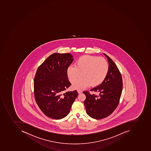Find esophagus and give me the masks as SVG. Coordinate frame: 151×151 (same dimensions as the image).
I'll return each mask as SVG.
<instances>
[{"label": "esophagus", "instance_id": "34e87169", "mask_svg": "<svg viewBox=\"0 0 151 151\" xmlns=\"http://www.w3.org/2000/svg\"><path fill=\"white\" fill-rule=\"evenodd\" d=\"M78 94H81L82 93V91L81 90H78Z\"/></svg>", "mask_w": 151, "mask_h": 151}]
</instances>
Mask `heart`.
<instances>
[{
  "label": "heart",
  "instance_id": "heart-1",
  "mask_svg": "<svg viewBox=\"0 0 151 151\" xmlns=\"http://www.w3.org/2000/svg\"><path fill=\"white\" fill-rule=\"evenodd\" d=\"M109 64L106 60L98 57L84 55L76 61L75 65H70L67 69L70 81L73 82V87L82 89L88 86H99L105 81L108 75Z\"/></svg>",
  "mask_w": 151,
  "mask_h": 151
}]
</instances>
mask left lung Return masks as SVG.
<instances>
[{
	"instance_id": "obj_1",
	"label": "left lung",
	"mask_w": 151,
	"mask_h": 151,
	"mask_svg": "<svg viewBox=\"0 0 151 151\" xmlns=\"http://www.w3.org/2000/svg\"><path fill=\"white\" fill-rule=\"evenodd\" d=\"M109 70L108 75L99 86L94 87L91 91L99 94L97 96L88 91L83 92L86 96L84 105L87 114L93 119H99L108 117L117 108L122 91L123 81L117 65L106 54Z\"/></svg>"
}]
</instances>
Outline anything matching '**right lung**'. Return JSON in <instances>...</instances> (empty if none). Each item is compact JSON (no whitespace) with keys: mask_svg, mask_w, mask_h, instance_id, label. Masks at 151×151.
Listing matches in <instances>:
<instances>
[{"mask_svg":"<svg viewBox=\"0 0 151 151\" xmlns=\"http://www.w3.org/2000/svg\"><path fill=\"white\" fill-rule=\"evenodd\" d=\"M73 61L70 53H53L37 70L34 80L35 99L49 118L60 119L66 117L78 96L76 90L65 93L71 85L67 69Z\"/></svg>","mask_w":151,"mask_h":151,"instance_id":"right-lung-1","label":"right lung"}]
</instances>
